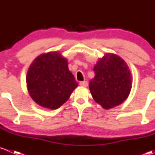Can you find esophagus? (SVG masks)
<instances>
[{"mask_svg": "<svg viewBox=\"0 0 155 155\" xmlns=\"http://www.w3.org/2000/svg\"><path fill=\"white\" fill-rule=\"evenodd\" d=\"M80 85L82 86V87H87L88 86V82L87 81H82V82H80Z\"/></svg>", "mask_w": 155, "mask_h": 155, "instance_id": "obj_1", "label": "esophagus"}]
</instances>
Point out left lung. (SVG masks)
I'll return each mask as SVG.
<instances>
[{
    "label": "left lung",
    "instance_id": "obj_1",
    "mask_svg": "<svg viewBox=\"0 0 155 155\" xmlns=\"http://www.w3.org/2000/svg\"><path fill=\"white\" fill-rule=\"evenodd\" d=\"M95 77L89 88L96 103L104 109L120 105L127 99L132 87V76L125 61L114 53H107L93 68Z\"/></svg>",
    "mask_w": 155,
    "mask_h": 155
}]
</instances>
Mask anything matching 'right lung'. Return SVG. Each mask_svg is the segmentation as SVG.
Here are the masks:
<instances>
[{"label":"right lung","instance_id":"obj_1","mask_svg":"<svg viewBox=\"0 0 155 155\" xmlns=\"http://www.w3.org/2000/svg\"><path fill=\"white\" fill-rule=\"evenodd\" d=\"M26 83L31 99L50 109L63 105L78 85L68 69V60L59 52L38 56L28 70Z\"/></svg>","mask_w":155,"mask_h":155}]
</instances>
